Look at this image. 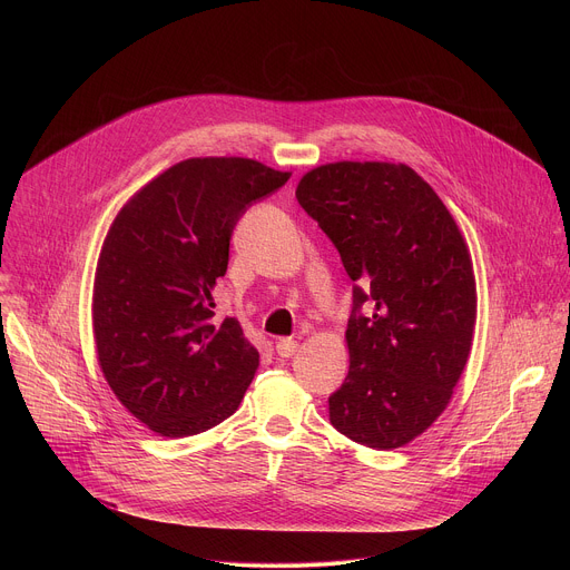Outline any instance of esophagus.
<instances>
[{
	"label": "esophagus",
	"instance_id": "1",
	"mask_svg": "<svg viewBox=\"0 0 570 570\" xmlns=\"http://www.w3.org/2000/svg\"><path fill=\"white\" fill-rule=\"evenodd\" d=\"M275 350L282 358H291L297 352V341L295 338H282V341H277Z\"/></svg>",
	"mask_w": 570,
	"mask_h": 570
}]
</instances>
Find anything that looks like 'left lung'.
Returning a JSON list of instances; mask_svg holds the SVG:
<instances>
[{"mask_svg":"<svg viewBox=\"0 0 570 570\" xmlns=\"http://www.w3.org/2000/svg\"><path fill=\"white\" fill-rule=\"evenodd\" d=\"M295 196L356 282L350 374L330 420L363 446H405L444 413L469 361L478 295L466 240L401 161H332L304 174Z\"/></svg>","mask_w":570,"mask_h":570,"instance_id":"8db88e82","label":"left lung"}]
</instances>
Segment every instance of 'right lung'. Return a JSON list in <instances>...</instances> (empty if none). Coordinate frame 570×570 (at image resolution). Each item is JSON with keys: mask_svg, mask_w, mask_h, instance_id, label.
Instances as JSON below:
<instances>
[{"mask_svg": "<svg viewBox=\"0 0 570 570\" xmlns=\"http://www.w3.org/2000/svg\"><path fill=\"white\" fill-rule=\"evenodd\" d=\"M291 178L250 157H189L146 183L115 216L97 262L99 367L126 411L161 438L227 420L259 352L212 291L246 207Z\"/></svg>", "mask_w": 570, "mask_h": 570, "instance_id": "add662e5", "label": "right lung"}]
</instances>
